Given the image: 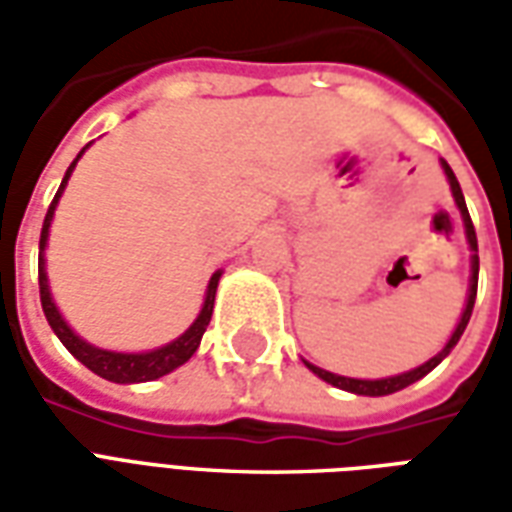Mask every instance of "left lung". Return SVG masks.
Returning <instances> with one entry per match:
<instances>
[{
	"label": "left lung",
	"mask_w": 512,
	"mask_h": 512,
	"mask_svg": "<svg viewBox=\"0 0 512 512\" xmlns=\"http://www.w3.org/2000/svg\"><path fill=\"white\" fill-rule=\"evenodd\" d=\"M441 169H444V175H447V183H450V191H452V200L458 205V211H461V219H463V230H466V244L472 249V277H469V293H466V304H463V312L461 318H458V326L452 329L450 340L444 343L439 354L430 356L425 365L414 367V370H406V373H400V376H389V378H348V376H337V373H329V370H323V367H315L312 362H304V365L310 367L312 373L318 378H323L326 384L337 386V389H345V392H354V395H367V397H384V395H392V392H400V389H406L411 386L414 381H419L422 376H428L430 370L436 365H441V359H447L452 348L458 345L461 340L463 329H466V323L472 318V310H474V296H477V271H480V257H477V235H474V227H472V219H469V211H466V200H463V191H461V183L455 178V172L450 169V164L441 158Z\"/></svg>",
	"instance_id": "1"
}]
</instances>
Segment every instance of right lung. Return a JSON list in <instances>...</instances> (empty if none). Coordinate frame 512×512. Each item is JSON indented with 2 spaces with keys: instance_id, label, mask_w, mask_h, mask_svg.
<instances>
[{
  "instance_id": "1",
  "label": "right lung",
  "mask_w": 512,
  "mask_h": 512,
  "mask_svg": "<svg viewBox=\"0 0 512 512\" xmlns=\"http://www.w3.org/2000/svg\"><path fill=\"white\" fill-rule=\"evenodd\" d=\"M93 145V142H90ZM90 145L82 147V153L73 158V164L65 172V178L60 183V191L54 194V202H51L49 213L43 219V230H40V257H38V279H40V304H43V312H46V321L54 329V334L60 337V343L71 351L84 367H90L95 376L106 378V381H115V384H142V381H156V378L167 376L172 370H178L180 365H186L194 351L200 348V340L208 323H211L213 315V299H216V288H219V279H222V271H216L208 282V290H205V301H202L200 315L194 318L186 332L175 337L172 343L161 345V348H153V351H142V354H126V351H106V348H98V345L87 343L79 334L73 332L68 321L62 318L57 301L51 296L49 288V274H46V244H49V230L51 222H54V211L60 205V197L68 180H71L73 169L79 164V158L84 156V150Z\"/></svg>"
}]
</instances>
